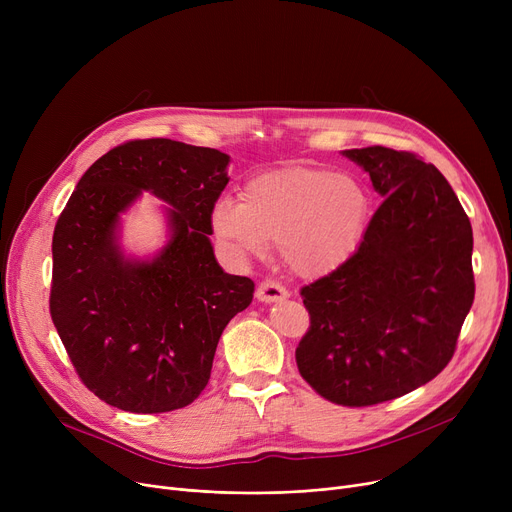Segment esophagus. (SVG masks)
Listing matches in <instances>:
<instances>
[{
    "mask_svg": "<svg viewBox=\"0 0 512 512\" xmlns=\"http://www.w3.org/2000/svg\"><path fill=\"white\" fill-rule=\"evenodd\" d=\"M257 301L261 303H280V301H286L288 299V290L284 286H280L278 282H272V280H265L259 284L257 292H255Z\"/></svg>",
    "mask_w": 512,
    "mask_h": 512,
    "instance_id": "1",
    "label": "esophagus"
}]
</instances>
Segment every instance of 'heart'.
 I'll list each match as a JSON object with an SVG mask.
<instances>
[{
    "mask_svg": "<svg viewBox=\"0 0 512 512\" xmlns=\"http://www.w3.org/2000/svg\"><path fill=\"white\" fill-rule=\"evenodd\" d=\"M371 220V195L353 174L282 168L251 178L242 201L220 199L211 228L238 257H259L278 240L282 261L301 278H324L355 255Z\"/></svg>",
    "mask_w": 512,
    "mask_h": 512,
    "instance_id": "heart-1",
    "label": "heart"
}]
</instances>
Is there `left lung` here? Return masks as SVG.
Returning a JSON list of instances; mask_svg holds the SVG:
<instances>
[{
    "mask_svg": "<svg viewBox=\"0 0 512 512\" xmlns=\"http://www.w3.org/2000/svg\"><path fill=\"white\" fill-rule=\"evenodd\" d=\"M384 203L355 255L301 290L307 384L344 407L394 400L434 380L473 305V230L432 164L388 147L346 149Z\"/></svg>",
    "mask_w": 512,
    "mask_h": 512,
    "instance_id": "obj_1",
    "label": "left lung"
}]
</instances>
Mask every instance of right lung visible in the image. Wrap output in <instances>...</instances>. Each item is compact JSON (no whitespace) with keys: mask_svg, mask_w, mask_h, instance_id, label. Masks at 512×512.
<instances>
[{"mask_svg":"<svg viewBox=\"0 0 512 512\" xmlns=\"http://www.w3.org/2000/svg\"><path fill=\"white\" fill-rule=\"evenodd\" d=\"M230 155L170 139L130 141L78 180L53 230L49 311L85 386L130 413L182 409L209 382L228 321L253 301L209 240ZM149 192L164 200L167 245L121 247V215Z\"/></svg>","mask_w":512,"mask_h":512,"instance_id":"obj_1","label":"right lung"}]
</instances>
